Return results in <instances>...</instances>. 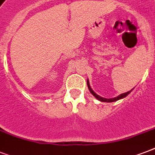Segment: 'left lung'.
<instances>
[{
  "mask_svg": "<svg viewBox=\"0 0 155 155\" xmlns=\"http://www.w3.org/2000/svg\"><path fill=\"white\" fill-rule=\"evenodd\" d=\"M87 87H88V89H89L90 92H91V93H92V94L93 95V96H94V97H96L97 100H99L100 101H103V102H114V101H118V100L122 99V98H125L126 96H128V95L130 94V92H131V91L133 90V89H131L130 91H129V92H125V93H122V94L119 95L118 97H114V98H111V99H106V98H104V97H100L99 95H97V93H96V92H95L92 89V87H90L89 81H88V80H87Z\"/></svg>",
  "mask_w": 155,
  "mask_h": 155,
  "instance_id": "8db88e82",
  "label": "left lung"
}]
</instances>
